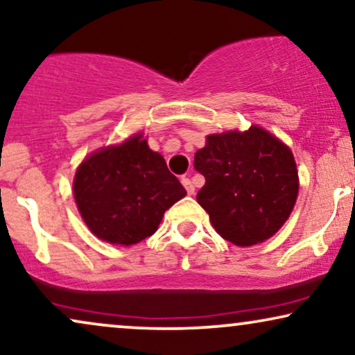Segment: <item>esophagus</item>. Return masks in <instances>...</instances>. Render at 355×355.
I'll return each instance as SVG.
<instances>
[{"mask_svg":"<svg viewBox=\"0 0 355 355\" xmlns=\"http://www.w3.org/2000/svg\"><path fill=\"white\" fill-rule=\"evenodd\" d=\"M181 182H182V186L186 187V191H187L189 196L194 194V184H192L191 179H189V178H182Z\"/></svg>","mask_w":355,"mask_h":355,"instance_id":"esophagus-1","label":"esophagus"}]
</instances>
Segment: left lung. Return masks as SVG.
Returning <instances> with one entry per match:
<instances>
[{"mask_svg": "<svg viewBox=\"0 0 355 355\" xmlns=\"http://www.w3.org/2000/svg\"><path fill=\"white\" fill-rule=\"evenodd\" d=\"M194 168L205 178L197 202L227 241L238 246L264 241L292 214L298 196L295 159L261 127L209 135L194 156Z\"/></svg>", "mask_w": 355, "mask_h": 355, "instance_id": "left-lung-1", "label": "left lung"}]
</instances>
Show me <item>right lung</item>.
Wrapping results in <instances>:
<instances>
[{"instance_id":"right-lung-1","label":"right lung","mask_w":355,"mask_h":355,"mask_svg":"<svg viewBox=\"0 0 355 355\" xmlns=\"http://www.w3.org/2000/svg\"><path fill=\"white\" fill-rule=\"evenodd\" d=\"M73 191L91 232L125 246L151 236L164 211L186 196L163 156L151 151L141 135L83 161Z\"/></svg>"}]
</instances>
